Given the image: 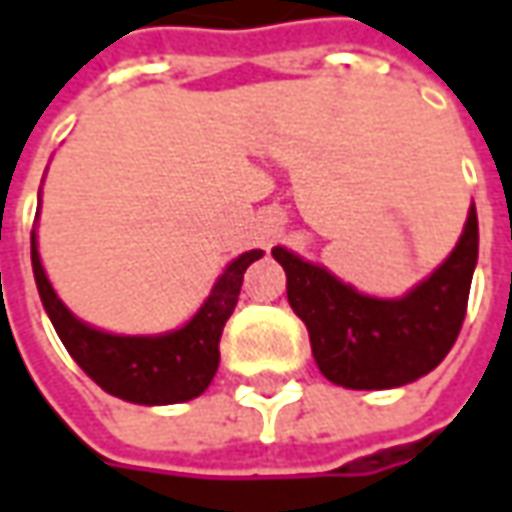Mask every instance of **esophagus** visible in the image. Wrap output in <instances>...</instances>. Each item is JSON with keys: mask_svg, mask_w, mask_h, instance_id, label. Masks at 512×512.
I'll use <instances>...</instances> for the list:
<instances>
[{"mask_svg": "<svg viewBox=\"0 0 512 512\" xmlns=\"http://www.w3.org/2000/svg\"><path fill=\"white\" fill-rule=\"evenodd\" d=\"M277 235H280V221H277V215H266L263 223H260V238L269 243V240H274Z\"/></svg>", "mask_w": 512, "mask_h": 512, "instance_id": "esophagus-1", "label": "esophagus"}]
</instances>
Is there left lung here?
I'll return each instance as SVG.
<instances>
[{"instance_id":"1","label":"left lung","mask_w":512,"mask_h":512,"mask_svg":"<svg viewBox=\"0 0 512 512\" xmlns=\"http://www.w3.org/2000/svg\"><path fill=\"white\" fill-rule=\"evenodd\" d=\"M272 255L286 269L291 309L309 328L323 377L354 391L399 388L433 371L462 331L479 257L476 206L448 260L399 300L365 297L283 246Z\"/></svg>"}]
</instances>
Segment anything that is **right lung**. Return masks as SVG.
I'll return each mask as SVG.
<instances>
[{
    "label": "right lung",
    "mask_w": 512,
    "mask_h": 512,
    "mask_svg": "<svg viewBox=\"0 0 512 512\" xmlns=\"http://www.w3.org/2000/svg\"><path fill=\"white\" fill-rule=\"evenodd\" d=\"M263 257L260 249H252L229 263L212 294L206 297L201 311L184 328L164 337H118L104 334L98 328L84 326L64 303L47 280L36 232L30 235V260L33 277L39 286L42 306L50 314V323L62 337L70 357L79 362L81 371L101 385L107 394L138 405H172L201 397L218 371L221 362V334L226 320L232 317L238 303L243 272Z\"/></svg>",
    "instance_id": "obj_1"
}]
</instances>
